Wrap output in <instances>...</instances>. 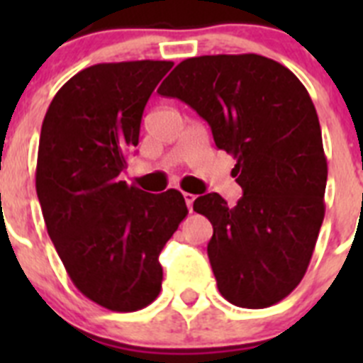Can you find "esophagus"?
I'll return each instance as SVG.
<instances>
[{"mask_svg": "<svg viewBox=\"0 0 363 363\" xmlns=\"http://www.w3.org/2000/svg\"><path fill=\"white\" fill-rule=\"evenodd\" d=\"M184 200H185V203H187L189 211H192V203H194L196 196H194V194H191V192H184Z\"/></svg>", "mask_w": 363, "mask_h": 363, "instance_id": "obj_1", "label": "esophagus"}]
</instances>
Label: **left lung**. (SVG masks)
<instances>
[{"mask_svg":"<svg viewBox=\"0 0 363 363\" xmlns=\"http://www.w3.org/2000/svg\"><path fill=\"white\" fill-rule=\"evenodd\" d=\"M158 92L191 105L236 160L238 203L218 192L194 200L213 223L207 255L218 291L245 309L274 306L306 274L325 214L327 160L309 92L258 54L189 57Z\"/></svg>","mask_w":363,"mask_h":363,"instance_id":"left-lung-1","label":"left lung"}]
</instances>
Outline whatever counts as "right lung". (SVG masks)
Here are the masks:
<instances>
[{"mask_svg": "<svg viewBox=\"0 0 363 363\" xmlns=\"http://www.w3.org/2000/svg\"><path fill=\"white\" fill-rule=\"evenodd\" d=\"M172 62L86 67L50 101L38 147L36 192L72 284L116 313L162 291L160 252L187 216L176 189L150 194L120 178L150 94Z\"/></svg>", "mask_w": 363, "mask_h": 363, "instance_id": "1", "label": "right lung"}]
</instances>
